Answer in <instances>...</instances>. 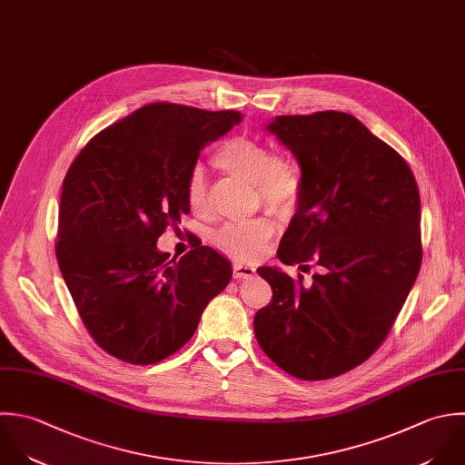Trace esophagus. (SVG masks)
Segmentation results:
<instances>
[{"label":"esophagus","mask_w":465,"mask_h":465,"mask_svg":"<svg viewBox=\"0 0 465 465\" xmlns=\"http://www.w3.org/2000/svg\"><path fill=\"white\" fill-rule=\"evenodd\" d=\"M252 275H255V268L253 266L241 264V262L233 264V279H248Z\"/></svg>","instance_id":"1"}]
</instances>
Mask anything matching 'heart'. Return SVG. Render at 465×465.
I'll return each instance as SVG.
<instances>
[{
    "label": "heart",
    "instance_id": "heart-1",
    "mask_svg": "<svg viewBox=\"0 0 465 465\" xmlns=\"http://www.w3.org/2000/svg\"><path fill=\"white\" fill-rule=\"evenodd\" d=\"M213 164L233 179L253 184L255 199L266 210L286 215L292 213L302 197V177L295 161L253 137H232L224 141ZM186 203L193 215L208 217L212 201L204 172L193 168L186 181ZM275 233V223L268 217H255L242 223H228L215 235L213 244L239 261L257 259Z\"/></svg>",
    "mask_w": 465,
    "mask_h": 465
}]
</instances>
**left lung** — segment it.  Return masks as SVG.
<instances>
[{"instance_id": "1", "label": "left lung", "mask_w": 465, "mask_h": 465, "mask_svg": "<svg viewBox=\"0 0 465 465\" xmlns=\"http://www.w3.org/2000/svg\"><path fill=\"white\" fill-rule=\"evenodd\" d=\"M268 130L301 164L302 197L253 330L288 375L328 381L368 361L391 331L422 264L420 193L406 159L357 117L324 110L279 115Z\"/></svg>"}]
</instances>
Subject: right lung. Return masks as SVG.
I'll list each match as a JSON object with an SVG mask.
<instances>
[{"label": "right lung", "mask_w": 465, "mask_h": 465, "mask_svg": "<svg viewBox=\"0 0 465 465\" xmlns=\"http://www.w3.org/2000/svg\"><path fill=\"white\" fill-rule=\"evenodd\" d=\"M239 121L237 110L150 103L72 161L55 257L86 331L108 355L135 366L173 355L230 282V262L195 235L179 261L157 239L190 212L186 181L201 150Z\"/></svg>", "instance_id": "obj_1"}]
</instances>
